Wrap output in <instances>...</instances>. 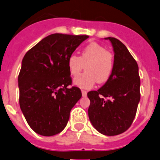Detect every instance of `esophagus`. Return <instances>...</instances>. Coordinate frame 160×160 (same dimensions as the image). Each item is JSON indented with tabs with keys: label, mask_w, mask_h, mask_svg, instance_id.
<instances>
[{
	"label": "esophagus",
	"mask_w": 160,
	"mask_h": 160,
	"mask_svg": "<svg viewBox=\"0 0 160 160\" xmlns=\"http://www.w3.org/2000/svg\"><path fill=\"white\" fill-rule=\"evenodd\" d=\"M82 96H83V97H86V96H87V92L86 91V90H82Z\"/></svg>",
	"instance_id": "34e87169"
}]
</instances>
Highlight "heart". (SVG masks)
Returning <instances> with one entry per match:
<instances>
[{"mask_svg":"<svg viewBox=\"0 0 160 160\" xmlns=\"http://www.w3.org/2000/svg\"><path fill=\"white\" fill-rule=\"evenodd\" d=\"M113 65L112 53L95 42L86 46L80 57L72 54L67 60L69 72L73 77L78 76L85 67V73L73 80V84L83 89L92 88L96 82L106 83L111 77Z\"/></svg>","mask_w":160,"mask_h":160,"instance_id":"heart-1","label":"heart"}]
</instances>
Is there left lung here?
Returning <instances> with one entry per match:
<instances>
[{"label":"left lung","instance_id":"8db88e82","mask_svg":"<svg viewBox=\"0 0 160 160\" xmlns=\"http://www.w3.org/2000/svg\"><path fill=\"white\" fill-rule=\"evenodd\" d=\"M114 52L112 73L97 91H90L88 116L93 127L106 136H116L131 126L140 100L137 63L127 47L114 38H106Z\"/></svg>","mask_w":160,"mask_h":160}]
</instances>
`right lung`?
I'll return each instance as SVG.
<instances>
[{
	"instance_id": "1",
	"label": "right lung",
	"mask_w": 160,
	"mask_h": 160,
	"mask_svg": "<svg viewBox=\"0 0 160 160\" xmlns=\"http://www.w3.org/2000/svg\"><path fill=\"white\" fill-rule=\"evenodd\" d=\"M87 35L53 33L23 57L18 76L20 107L30 127L44 137L66 127L70 112L82 93L68 87L72 80L67 60Z\"/></svg>"
}]
</instances>
